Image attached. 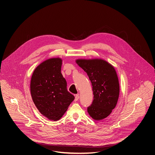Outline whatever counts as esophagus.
I'll return each mask as SVG.
<instances>
[{
	"label": "esophagus",
	"mask_w": 155,
	"mask_h": 155,
	"mask_svg": "<svg viewBox=\"0 0 155 155\" xmlns=\"http://www.w3.org/2000/svg\"><path fill=\"white\" fill-rule=\"evenodd\" d=\"M79 98V94H76L75 95V99H74V101H78V100Z\"/></svg>",
	"instance_id": "34e87169"
}]
</instances>
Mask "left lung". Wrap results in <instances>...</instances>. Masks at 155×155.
<instances>
[{
	"label": "left lung",
	"instance_id": "left-lung-1",
	"mask_svg": "<svg viewBox=\"0 0 155 155\" xmlns=\"http://www.w3.org/2000/svg\"><path fill=\"white\" fill-rule=\"evenodd\" d=\"M76 63L91 81L94 100L87 112L94 120L101 121L112 113L119 96V82L113 65L102 59H78Z\"/></svg>",
	"mask_w": 155,
	"mask_h": 155
}]
</instances>
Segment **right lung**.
Segmentation results:
<instances>
[{"mask_svg":"<svg viewBox=\"0 0 155 155\" xmlns=\"http://www.w3.org/2000/svg\"><path fill=\"white\" fill-rule=\"evenodd\" d=\"M62 61L59 57L42 61L35 69L31 78V94L34 104L50 120H59L74 100L61 73Z\"/></svg>","mask_w":155,"mask_h":155,"instance_id":"right-lung-1","label":"right lung"}]
</instances>
